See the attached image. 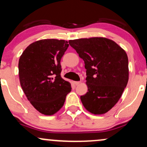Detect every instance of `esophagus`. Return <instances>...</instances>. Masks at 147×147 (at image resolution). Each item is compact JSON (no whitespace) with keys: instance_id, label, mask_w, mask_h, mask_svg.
I'll return each instance as SVG.
<instances>
[{"instance_id":"obj_1","label":"esophagus","mask_w":147,"mask_h":147,"mask_svg":"<svg viewBox=\"0 0 147 147\" xmlns=\"http://www.w3.org/2000/svg\"><path fill=\"white\" fill-rule=\"evenodd\" d=\"M74 84H75L76 86H77L79 85V84H81V82H74Z\"/></svg>"}]
</instances>
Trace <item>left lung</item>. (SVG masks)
I'll return each mask as SVG.
<instances>
[{"label": "left lung", "mask_w": 147, "mask_h": 147, "mask_svg": "<svg viewBox=\"0 0 147 147\" xmlns=\"http://www.w3.org/2000/svg\"><path fill=\"white\" fill-rule=\"evenodd\" d=\"M84 61L88 92L81 96L85 109L95 115L110 111L120 99L129 81L126 52L112 40L92 37L70 40Z\"/></svg>", "instance_id": "left-lung-1"}]
</instances>
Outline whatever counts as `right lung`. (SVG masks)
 I'll use <instances>...</instances> for the list:
<instances>
[{"label": "right lung", "instance_id": "add662e5", "mask_svg": "<svg viewBox=\"0 0 147 147\" xmlns=\"http://www.w3.org/2000/svg\"><path fill=\"white\" fill-rule=\"evenodd\" d=\"M69 45L65 40L43 39L30 44L18 61L21 88L38 112L56 113L63 106L71 85L61 77V59Z\"/></svg>", "mask_w": 147, "mask_h": 147}]
</instances>
